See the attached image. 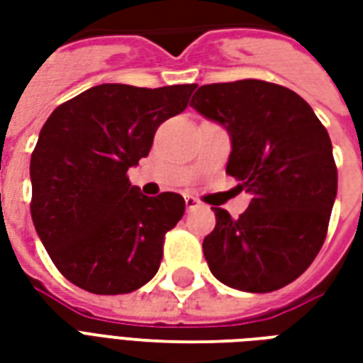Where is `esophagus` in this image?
<instances>
[{"instance_id":"esophagus-1","label":"esophagus","mask_w":363,"mask_h":363,"mask_svg":"<svg viewBox=\"0 0 363 363\" xmlns=\"http://www.w3.org/2000/svg\"><path fill=\"white\" fill-rule=\"evenodd\" d=\"M184 202H186V208H189V210H192V208H198V206H200V200L194 196H184Z\"/></svg>"}]
</instances>
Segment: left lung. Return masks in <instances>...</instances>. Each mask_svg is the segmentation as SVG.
<instances>
[{
  "label": "left lung",
  "mask_w": 363,
  "mask_h": 363,
  "mask_svg": "<svg viewBox=\"0 0 363 363\" xmlns=\"http://www.w3.org/2000/svg\"><path fill=\"white\" fill-rule=\"evenodd\" d=\"M190 106L231 138L225 173L252 200L237 220L221 208L204 239L212 274L229 288L267 294L309 268L336 198L333 143L301 96L260 79L202 85Z\"/></svg>",
  "instance_id": "1"
}]
</instances>
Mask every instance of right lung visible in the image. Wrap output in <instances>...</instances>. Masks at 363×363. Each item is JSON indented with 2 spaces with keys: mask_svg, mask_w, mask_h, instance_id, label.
<instances>
[{
  "mask_svg": "<svg viewBox=\"0 0 363 363\" xmlns=\"http://www.w3.org/2000/svg\"><path fill=\"white\" fill-rule=\"evenodd\" d=\"M194 89L103 83L46 120L30 155V216L52 262L77 288L130 294L157 274L184 198L143 196L126 173L147 157L159 124L181 114Z\"/></svg>",
  "mask_w": 363,
  "mask_h": 363,
  "instance_id": "add662e5",
  "label": "right lung"
}]
</instances>
